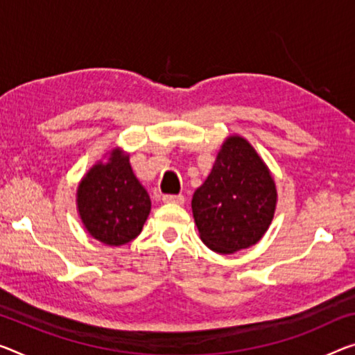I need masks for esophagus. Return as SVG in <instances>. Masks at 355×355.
I'll return each mask as SVG.
<instances>
[{
  "instance_id": "34e87169",
  "label": "esophagus",
  "mask_w": 355,
  "mask_h": 355,
  "mask_svg": "<svg viewBox=\"0 0 355 355\" xmlns=\"http://www.w3.org/2000/svg\"><path fill=\"white\" fill-rule=\"evenodd\" d=\"M163 201L165 203H174V205H182L184 196L182 195H163Z\"/></svg>"
}]
</instances>
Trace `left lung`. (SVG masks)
I'll return each instance as SVG.
<instances>
[{"instance_id":"obj_1","label":"left lung","mask_w":355,"mask_h":355,"mask_svg":"<svg viewBox=\"0 0 355 355\" xmlns=\"http://www.w3.org/2000/svg\"><path fill=\"white\" fill-rule=\"evenodd\" d=\"M276 201V184L265 162L248 139L228 136L192 198L201 241L217 254L254 246L268 230Z\"/></svg>"}]
</instances>
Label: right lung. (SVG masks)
Here are the masks:
<instances>
[{"label": "right lung", "mask_w": 355, "mask_h": 355, "mask_svg": "<svg viewBox=\"0 0 355 355\" xmlns=\"http://www.w3.org/2000/svg\"><path fill=\"white\" fill-rule=\"evenodd\" d=\"M76 203L85 230L106 246H122L143 230L150 198L122 149L109 152L79 182Z\"/></svg>", "instance_id": "add662e5"}]
</instances>
